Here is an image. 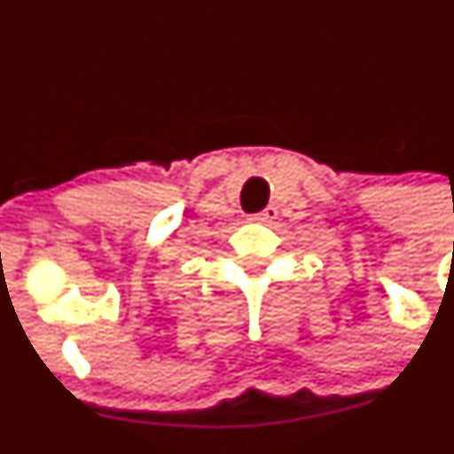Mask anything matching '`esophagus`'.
<instances>
[{"label": "esophagus", "mask_w": 454, "mask_h": 454, "mask_svg": "<svg viewBox=\"0 0 454 454\" xmlns=\"http://www.w3.org/2000/svg\"><path fill=\"white\" fill-rule=\"evenodd\" d=\"M275 218H277V207L268 206L266 209H262L260 214H253L251 221L253 223H262V225H270V223L275 221Z\"/></svg>", "instance_id": "esophagus-1"}]
</instances>
